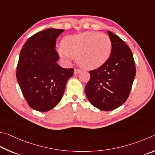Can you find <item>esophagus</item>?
<instances>
[{
	"instance_id": "1",
	"label": "esophagus",
	"mask_w": 155,
	"mask_h": 155,
	"mask_svg": "<svg viewBox=\"0 0 155 155\" xmlns=\"http://www.w3.org/2000/svg\"><path fill=\"white\" fill-rule=\"evenodd\" d=\"M80 71H81V70L80 69H74V72H73V73H74V75H77Z\"/></svg>"
}]
</instances>
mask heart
Returning <instances> with one entry per match:
<instances>
[{"mask_svg":"<svg viewBox=\"0 0 155 155\" xmlns=\"http://www.w3.org/2000/svg\"><path fill=\"white\" fill-rule=\"evenodd\" d=\"M112 48V41L107 35L86 31L65 37L58 52L67 61H69L71 57L77 58L78 64L81 67L92 70L107 62Z\"/></svg>","mask_w":155,"mask_h":155,"instance_id":"obj_1","label":"heart"}]
</instances>
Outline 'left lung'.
Masks as SVG:
<instances>
[{
    "label": "left lung",
    "mask_w": 155,
    "mask_h": 155,
    "mask_svg": "<svg viewBox=\"0 0 155 155\" xmlns=\"http://www.w3.org/2000/svg\"><path fill=\"white\" fill-rule=\"evenodd\" d=\"M112 48L109 59L90 71L85 93L91 104L103 111H111L127 101L134 82L135 65L131 49L120 37L107 31Z\"/></svg>",
    "instance_id": "left-lung-1"
}]
</instances>
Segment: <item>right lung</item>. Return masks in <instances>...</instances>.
I'll return each mask as SVG.
<instances>
[{
    "instance_id": "right-lung-1",
    "label": "right lung",
    "mask_w": 155,
    "mask_h": 155,
    "mask_svg": "<svg viewBox=\"0 0 155 155\" xmlns=\"http://www.w3.org/2000/svg\"><path fill=\"white\" fill-rule=\"evenodd\" d=\"M63 29L48 28L31 37L20 51L16 78L29 106L39 112L50 111L58 104L73 69L57 63L56 39Z\"/></svg>"
}]
</instances>
